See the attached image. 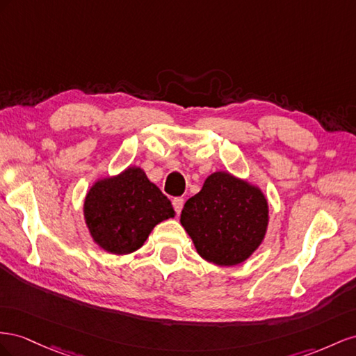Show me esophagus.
<instances>
[{
  "instance_id": "34e87169",
  "label": "esophagus",
  "mask_w": 356,
  "mask_h": 356,
  "mask_svg": "<svg viewBox=\"0 0 356 356\" xmlns=\"http://www.w3.org/2000/svg\"><path fill=\"white\" fill-rule=\"evenodd\" d=\"M172 207H175L176 213L179 215V213L181 211V207H184V198H180V197L172 198Z\"/></svg>"
}]
</instances>
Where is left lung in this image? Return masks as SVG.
Segmentation results:
<instances>
[{
	"instance_id": "8db88e82",
	"label": "left lung",
	"mask_w": 356,
	"mask_h": 356,
	"mask_svg": "<svg viewBox=\"0 0 356 356\" xmlns=\"http://www.w3.org/2000/svg\"><path fill=\"white\" fill-rule=\"evenodd\" d=\"M180 222L206 261L237 266L266 236L268 204L258 188L219 171L185 202Z\"/></svg>"
}]
</instances>
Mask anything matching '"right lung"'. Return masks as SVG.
Segmentation results:
<instances>
[{
	"mask_svg": "<svg viewBox=\"0 0 356 356\" xmlns=\"http://www.w3.org/2000/svg\"><path fill=\"white\" fill-rule=\"evenodd\" d=\"M172 216L170 200L137 167L97 181L85 200L90 236L99 248L116 255L143 246L156 223Z\"/></svg>",
	"mask_w": 356,
	"mask_h": 356,
	"instance_id": "right-lung-1",
	"label": "right lung"
}]
</instances>
